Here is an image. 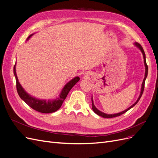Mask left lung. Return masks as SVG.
I'll return each instance as SVG.
<instances>
[{
    "label": "left lung",
    "mask_w": 158,
    "mask_h": 158,
    "mask_svg": "<svg viewBox=\"0 0 158 158\" xmlns=\"http://www.w3.org/2000/svg\"><path fill=\"white\" fill-rule=\"evenodd\" d=\"M134 45H135V46H136L137 48L139 49L140 50V51L142 52V53L143 55V58H144V66H145V75H144V80H143V82H142V87H141V91H140V94L139 95V97H138V99L136 100V102L134 103L133 105H132V106L128 107V109H127L126 110H125V111H123L122 112H120V113H115V114H106L105 113L103 112H102L100 111L99 110H98L96 107H95V106H94V101H93V98L92 97V109L93 111H94L95 113H96L97 114H98L99 116H101L103 118H113V117H118V116H120L121 115V114H124L125 113H126L127 111H128L129 109H131L132 107H133L134 106H135V105L138 102V101H139L142 95L143 94V92H144V84H145V80L147 78V76H148V65L146 64V55H145V52H144V49H143L142 47L138 44V43H136L135 42V44H134Z\"/></svg>",
    "instance_id": "8db88e82"
}]
</instances>
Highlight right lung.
<instances>
[{"label":"right lung","instance_id":"right-lung-1","mask_svg":"<svg viewBox=\"0 0 158 158\" xmlns=\"http://www.w3.org/2000/svg\"><path fill=\"white\" fill-rule=\"evenodd\" d=\"M34 34L32 33L29 37H27V41ZM14 74L15 76L16 81V88L17 92L19 95V96L25 102L28 106L33 109L35 111L43 113H51L56 111L57 110L59 109L63 104L64 100L66 99V96L70 92V90L73 88L74 85L77 83L80 80V78L78 76L74 77L73 79H72L68 83L64 85V88L62 89L60 94H59V97L53 100H45V99H40L31 96V95L27 94L25 89L22 88L21 84H20L17 77L16 72V64L14 66Z\"/></svg>","mask_w":158,"mask_h":158}]
</instances>
